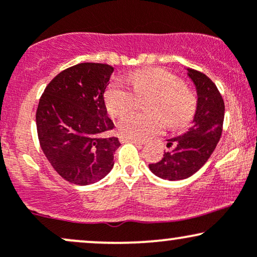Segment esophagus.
I'll list each match as a JSON object with an SVG mask.
<instances>
[{"label":"esophagus","mask_w":257,"mask_h":257,"mask_svg":"<svg viewBox=\"0 0 257 257\" xmlns=\"http://www.w3.org/2000/svg\"><path fill=\"white\" fill-rule=\"evenodd\" d=\"M119 141H120V143H133V144H135V145H144L143 141L137 140V139L125 138V137H120L119 138Z\"/></svg>","instance_id":"1"}]
</instances>
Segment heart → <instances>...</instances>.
Segmentation results:
<instances>
[{
	"instance_id": "b5f03b06",
	"label": "heart",
	"mask_w": 257,
	"mask_h": 257,
	"mask_svg": "<svg viewBox=\"0 0 257 257\" xmlns=\"http://www.w3.org/2000/svg\"><path fill=\"white\" fill-rule=\"evenodd\" d=\"M131 83L134 92L141 97L153 96L148 105V110L153 113L123 117L117 124L122 137L144 140L161 134L167 123L172 128H182L193 119L197 100L184 88V81L178 76L159 67H151L133 72ZM135 94L122 81L112 82L105 91L108 113L114 117L124 116L134 108Z\"/></svg>"
}]
</instances>
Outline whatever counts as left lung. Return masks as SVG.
<instances>
[{
	"instance_id": "left-lung-1",
	"label": "left lung",
	"mask_w": 257,
	"mask_h": 257,
	"mask_svg": "<svg viewBox=\"0 0 257 257\" xmlns=\"http://www.w3.org/2000/svg\"><path fill=\"white\" fill-rule=\"evenodd\" d=\"M188 76L197 88L198 101L193 125L187 133L168 140L169 151L150 170L166 180L190 178L210 158L222 133L225 104L219 89L208 76L188 69Z\"/></svg>"
}]
</instances>
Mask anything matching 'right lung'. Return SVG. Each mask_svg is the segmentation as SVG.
<instances>
[{
  "mask_svg": "<svg viewBox=\"0 0 257 257\" xmlns=\"http://www.w3.org/2000/svg\"><path fill=\"white\" fill-rule=\"evenodd\" d=\"M113 72L107 64L81 63L58 73L41 95L36 125L41 149L61 178L90 185L110 173L118 139L108 138L104 93Z\"/></svg>",
  "mask_w": 257,
  "mask_h": 257,
  "instance_id": "right-lung-1",
  "label": "right lung"
}]
</instances>
